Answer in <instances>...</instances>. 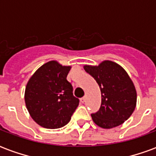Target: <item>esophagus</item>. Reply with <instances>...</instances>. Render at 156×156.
<instances>
[{
  "mask_svg": "<svg viewBox=\"0 0 156 156\" xmlns=\"http://www.w3.org/2000/svg\"><path fill=\"white\" fill-rule=\"evenodd\" d=\"M85 100H86V98H85V97H83V98H80V101H81V103H84Z\"/></svg>",
  "mask_w": 156,
  "mask_h": 156,
  "instance_id": "1",
  "label": "esophagus"
}]
</instances>
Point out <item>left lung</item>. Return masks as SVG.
Returning <instances> with one entry per match:
<instances>
[{
    "label": "left lung",
    "mask_w": 156,
    "mask_h": 156,
    "mask_svg": "<svg viewBox=\"0 0 156 156\" xmlns=\"http://www.w3.org/2000/svg\"><path fill=\"white\" fill-rule=\"evenodd\" d=\"M101 91V106L91 114L95 124L104 129L119 126L133 114L137 95L133 82L119 65L105 61L98 66H84Z\"/></svg>",
    "instance_id": "obj_1"
}]
</instances>
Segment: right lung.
Masks as SVG:
<instances>
[{
    "label": "right lung",
    "mask_w": 156,
    "mask_h": 156,
    "mask_svg": "<svg viewBox=\"0 0 156 156\" xmlns=\"http://www.w3.org/2000/svg\"><path fill=\"white\" fill-rule=\"evenodd\" d=\"M70 69L69 66L50 61L29 79L25 91L26 106L33 120L41 127H63L79 105L71 83L67 80Z\"/></svg>",
    "instance_id": "obj_1"
}]
</instances>
